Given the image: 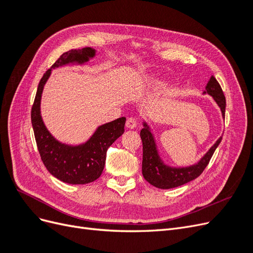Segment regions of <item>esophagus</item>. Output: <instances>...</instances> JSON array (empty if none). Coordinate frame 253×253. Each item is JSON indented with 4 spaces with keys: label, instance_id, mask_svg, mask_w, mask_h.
Instances as JSON below:
<instances>
[{
    "label": "esophagus",
    "instance_id": "34e87169",
    "mask_svg": "<svg viewBox=\"0 0 253 253\" xmlns=\"http://www.w3.org/2000/svg\"><path fill=\"white\" fill-rule=\"evenodd\" d=\"M126 126L127 128H135L137 126V121L134 118H128L126 122Z\"/></svg>",
    "mask_w": 253,
    "mask_h": 253
}]
</instances>
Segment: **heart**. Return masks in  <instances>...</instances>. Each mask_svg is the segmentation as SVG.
Listing matches in <instances>:
<instances>
[{
    "instance_id": "obj_1",
    "label": "heart",
    "mask_w": 253,
    "mask_h": 253,
    "mask_svg": "<svg viewBox=\"0 0 253 253\" xmlns=\"http://www.w3.org/2000/svg\"><path fill=\"white\" fill-rule=\"evenodd\" d=\"M150 86L152 88H158L160 86V81L156 80V79H153L151 82H150Z\"/></svg>"
}]
</instances>
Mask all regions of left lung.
<instances>
[{
	"label": "left lung",
	"instance_id": "left-lung-1",
	"mask_svg": "<svg viewBox=\"0 0 253 253\" xmlns=\"http://www.w3.org/2000/svg\"><path fill=\"white\" fill-rule=\"evenodd\" d=\"M210 95L218 105L221 112V117L225 119L226 98L216 79L211 76L207 83L203 95ZM143 128L140 131L142 140V175L144 179L152 186L158 189H172L185 185L200 176L205 168L208 166L214 151L216 150L221 141V137L215 141L212 147L207 151L204 156L193 165L186 167H174L165 163L160 155L155 135L147 120L142 121Z\"/></svg>",
	"mask_w": 253,
	"mask_h": 253
}]
</instances>
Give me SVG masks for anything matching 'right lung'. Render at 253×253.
<instances>
[{
	"label": "right lung",
	"mask_w": 253,
	"mask_h": 253,
	"mask_svg": "<svg viewBox=\"0 0 253 253\" xmlns=\"http://www.w3.org/2000/svg\"><path fill=\"white\" fill-rule=\"evenodd\" d=\"M95 56L96 50L91 47L64 52L43 75L32 109L35 138L44 166L53 177L71 185H84L100 177L106 151L124 134L126 118L121 117L99 126L86 141L67 144L55 138L45 126L41 115V98L52 70L70 64H85Z\"/></svg>",
	"instance_id": "obj_1"
}]
</instances>
